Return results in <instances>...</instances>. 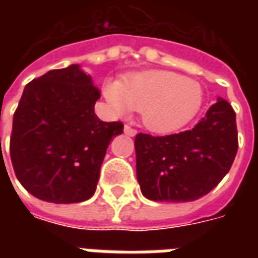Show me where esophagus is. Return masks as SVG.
Listing matches in <instances>:
<instances>
[{"label": "esophagus", "instance_id": "34e87169", "mask_svg": "<svg viewBox=\"0 0 258 258\" xmlns=\"http://www.w3.org/2000/svg\"><path fill=\"white\" fill-rule=\"evenodd\" d=\"M137 130L133 128V127H130V125H124V134L125 135H128V137H135L137 135Z\"/></svg>", "mask_w": 258, "mask_h": 258}]
</instances>
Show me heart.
I'll use <instances>...</instances> for the list:
<instances>
[{
  "mask_svg": "<svg viewBox=\"0 0 258 258\" xmlns=\"http://www.w3.org/2000/svg\"><path fill=\"white\" fill-rule=\"evenodd\" d=\"M104 96L112 111L124 116L141 111L143 124L155 133L183 127L202 107V88L194 80L170 71H147L123 84L107 80Z\"/></svg>",
  "mask_w": 258,
  "mask_h": 258,
  "instance_id": "b5f03b06",
  "label": "heart"
}]
</instances>
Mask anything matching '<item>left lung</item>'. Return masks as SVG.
Returning a JSON list of instances; mask_svg holds the SVG:
<instances>
[{
  "label": "left lung",
  "instance_id": "obj_1",
  "mask_svg": "<svg viewBox=\"0 0 258 258\" xmlns=\"http://www.w3.org/2000/svg\"><path fill=\"white\" fill-rule=\"evenodd\" d=\"M238 149L236 112L218 97L192 128L166 137H135L142 194L157 202H190L206 196L233 165Z\"/></svg>",
  "mask_w": 258,
  "mask_h": 258
}]
</instances>
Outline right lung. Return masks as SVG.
I'll use <instances>...</instances> for the list:
<instances>
[{
	"label": "right lung",
	"instance_id": "right-lung-1",
	"mask_svg": "<svg viewBox=\"0 0 258 258\" xmlns=\"http://www.w3.org/2000/svg\"><path fill=\"white\" fill-rule=\"evenodd\" d=\"M100 92L78 64L26 84L13 116L10 159L26 191L52 204H78L96 190L109 142L120 121L93 111Z\"/></svg>",
	"mask_w": 258,
	"mask_h": 258
}]
</instances>
